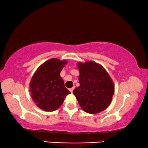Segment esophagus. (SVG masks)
Returning <instances> with one entry per match:
<instances>
[{
    "label": "esophagus",
    "instance_id": "34e87169",
    "mask_svg": "<svg viewBox=\"0 0 148 148\" xmlns=\"http://www.w3.org/2000/svg\"><path fill=\"white\" fill-rule=\"evenodd\" d=\"M74 88H75V87H73V88H70V89H69L70 92L72 93V92H73V90H74Z\"/></svg>",
    "mask_w": 148,
    "mask_h": 148
}]
</instances>
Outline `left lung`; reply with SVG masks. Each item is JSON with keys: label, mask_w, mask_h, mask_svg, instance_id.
Instances as JSON below:
<instances>
[{"label": "left lung", "mask_w": 148, "mask_h": 148, "mask_svg": "<svg viewBox=\"0 0 148 148\" xmlns=\"http://www.w3.org/2000/svg\"><path fill=\"white\" fill-rule=\"evenodd\" d=\"M80 86L73 90L81 108L89 114L104 110L112 99L114 86L106 69L94 61L79 62Z\"/></svg>", "instance_id": "1"}]
</instances>
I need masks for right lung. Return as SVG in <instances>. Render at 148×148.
I'll return each instance as SVG.
<instances>
[{
    "instance_id": "1",
    "label": "right lung",
    "mask_w": 148,
    "mask_h": 148,
    "mask_svg": "<svg viewBox=\"0 0 148 148\" xmlns=\"http://www.w3.org/2000/svg\"><path fill=\"white\" fill-rule=\"evenodd\" d=\"M66 60L51 58L42 64L29 83V92L36 106L47 112L57 110L71 92L60 75Z\"/></svg>"
}]
</instances>
